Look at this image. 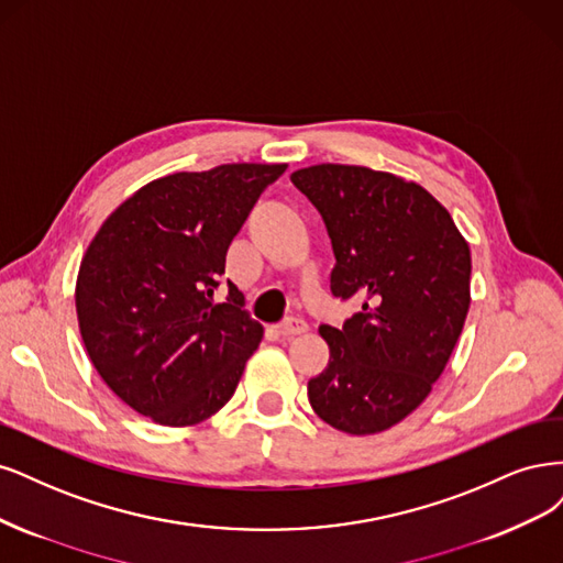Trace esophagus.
<instances>
[{
  "label": "esophagus",
  "instance_id": "esophagus-1",
  "mask_svg": "<svg viewBox=\"0 0 563 563\" xmlns=\"http://www.w3.org/2000/svg\"><path fill=\"white\" fill-rule=\"evenodd\" d=\"M306 332V322L299 320V318H289L285 322H280L276 328V334L283 336V339H292L297 334H303Z\"/></svg>",
  "mask_w": 563,
  "mask_h": 563
}]
</instances>
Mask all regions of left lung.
Wrapping results in <instances>:
<instances>
[{
	"mask_svg": "<svg viewBox=\"0 0 563 563\" xmlns=\"http://www.w3.org/2000/svg\"><path fill=\"white\" fill-rule=\"evenodd\" d=\"M289 179L328 227L332 295L362 303L320 328L330 362L308 402L341 432L388 430L426 400L463 332L470 247L438 198L402 177L320 163Z\"/></svg>",
	"mask_w": 563,
	"mask_h": 563,
	"instance_id": "obj_1",
	"label": "left lung"
}]
</instances>
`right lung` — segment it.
Segmentation results:
<instances>
[{
	"mask_svg": "<svg viewBox=\"0 0 563 563\" xmlns=\"http://www.w3.org/2000/svg\"><path fill=\"white\" fill-rule=\"evenodd\" d=\"M285 163H224L154 179L107 217L77 278L90 362L121 400L158 426H196L235 393L264 328L231 280L227 250Z\"/></svg>",
	"mask_w": 563,
	"mask_h": 563,
	"instance_id": "1",
	"label": "right lung"
}]
</instances>
